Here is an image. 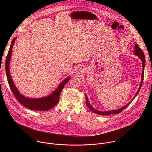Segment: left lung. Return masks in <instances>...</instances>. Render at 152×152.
Returning a JSON list of instances; mask_svg holds the SVG:
<instances>
[{
  "label": "left lung",
  "instance_id": "left-lung-1",
  "mask_svg": "<svg viewBox=\"0 0 152 152\" xmlns=\"http://www.w3.org/2000/svg\"><path fill=\"white\" fill-rule=\"evenodd\" d=\"M134 55L136 56H138L139 57V58L141 59V61H142V75H141V83L140 85L139 88L136 93V94L134 96V97L132 98V100L129 103H128L127 104H126L125 106H123L122 107L120 108V109L118 110H112V111H98L95 110L94 108L91 105V104L89 102V100L88 99V97L86 95H85V98H86V104L87 106L91 111H92L94 113L97 114H99V115H110V114H118L120 113H121L123 110H124L125 108L128 106L132 102V100L135 98V97L137 96L138 92L140 91L141 87L142 84V82L144 80V67H145V56L144 54L143 53V52L142 51V50L140 49V48L138 46L137 44H135V50L134 52Z\"/></svg>",
  "mask_w": 152,
  "mask_h": 152
}]
</instances>
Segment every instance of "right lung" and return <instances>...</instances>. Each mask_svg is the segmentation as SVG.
<instances>
[{
    "instance_id": "right-lung-1",
    "label": "right lung",
    "mask_w": 152,
    "mask_h": 152,
    "mask_svg": "<svg viewBox=\"0 0 152 152\" xmlns=\"http://www.w3.org/2000/svg\"><path fill=\"white\" fill-rule=\"evenodd\" d=\"M16 37L14 38L10 46V48L9 49L5 62V70L7 77L8 82L9 83L10 87L15 97V98L17 100V101L25 107L28 108L29 110H35V111H48L52 107L55 106L59 102V97L60 94L65 86L69 80L70 79V76L67 77L61 83L58 85V88L50 94L47 96L46 97H40V98H29L24 96L21 94L19 91L16 88L15 85H14L12 77L10 75V62L12 54V49L14 42L16 39Z\"/></svg>"
}]
</instances>
